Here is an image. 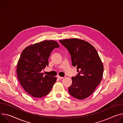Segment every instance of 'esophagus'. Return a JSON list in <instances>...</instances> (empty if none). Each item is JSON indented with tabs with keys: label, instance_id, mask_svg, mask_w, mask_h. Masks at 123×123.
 <instances>
[{
	"label": "esophagus",
	"instance_id": "obj_1",
	"mask_svg": "<svg viewBox=\"0 0 123 123\" xmlns=\"http://www.w3.org/2000/svg\"><path fill=\"white\" fill-rule=\"evenodd\" d=\"M57 78H58L59 79H60V80H62V79L63 78V77H60V76H57Z\"/></svg>",
	"mask_w": 123,
	"mask_h": 123
}]
</instances>
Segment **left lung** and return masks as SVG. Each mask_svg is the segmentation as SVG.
Instances as JSON below:
<instances>
[{
  "instance_id": "left-lung-1",
  "label": "left lung",
  "mask_w": 123,
  "mask_h": 123,
  "mask_svg": "<svg viewBox=\"0 0 123 123\" xmlns=\"http://www.w3.org/2000/svg\"><path fill=\"white\" fill-rule=\"evenodd\" d=\"M68 51L72 64L78 74L72 77V83L68 87L73 97L82 100L91 95L102 80L104 66L97 50L84 40L70 38L59 40Z\"/></svg>"
}]
</instances>
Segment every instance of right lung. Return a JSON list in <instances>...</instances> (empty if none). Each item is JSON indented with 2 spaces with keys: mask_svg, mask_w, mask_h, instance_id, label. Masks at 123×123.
<instances>
[{
  "mask_svg": "<svg viewBox=\"0 0 123 123\" xmlns=\"http://www.w3.org/2000/svg\"><path fill=\"white\" fill-rule=\"evenodd\" d=\"M59 45L54 40H44L30 45L22 52L17 72L19 83L26 92L36 98L47 95L55 83L56 77L41 72L49 64L48 59L54 49Z\"/></svg>",
  "mask_w": 123,
  "mask_h": 123,
  "instance_id": "1",
  "label": "right lung"
}]
</instances>
